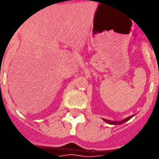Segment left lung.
Returning <instances> with one entry per match:
<instances>
[{
  "label": "left lung",
  "mask_w": 159,
  "mask_h": 159,
  "mask_svg": "<svg viewBox=\"0 0 159 159\" xmlns=\"http://www.w3.org/2000/svg\"><path fill=\"white\" fill-rule=\"evenodd\" d=\"M133 116H130V117L127 118V119H125L124 120H123V121H121V122H113V121H110V120H107V119H104V121L107 122V123H110V124H117L118 125V124H121V123H125V122H127V120H129L130 119H131Z\"/></svg>",
  "instance_id": "1"
}]
</instances>
